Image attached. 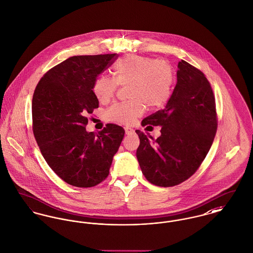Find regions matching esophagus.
I'll list each match as a JSON object with an SVG mask.
<instances>
[{
  "label": "esophagus",
  "mask_w": 253,
  "mask_h": 253,
  "mask_svg": "<svg viewBox=\"0 0 253 253\" xmlns=\"http://www.w3.org/2000/svg\"><path fill=\"white\" fill-rule=\"evenodd\" d=\"M134 133V130L132 129V128H130V127H125V134L126 135H131V134H133Z\"/></svg>",
  "instance_id": "34e87169"
}]
</instances>
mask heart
<instances>
[{"label": "heart", "mask_w": 253, "mask_h": 253, "mask_svg": "<svg viewBox=\"0 0 253 253\" xmlns=\"http://www.w3.org/2000/svg\"><path fill=\"white\" fill-rule=\"evenodd\" d=\"M115 80L100 77L93 92L100 102H108L115 96L118 84H128L129 102L113 106L107 113L110 120L132 124L148 110L162 108L169 97L173 84L172 67L165 60L129 55L114 65Z\"/></svg>", "instance_id": "1"}]
</instances>
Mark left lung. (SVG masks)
<instances>
[{
  "instance_id": "obj_1",
  "label": "left lung",
  "mask_w": 253,
  "mask_h": 253,
  "mask_svg": "<svg viewBox=\"0 0 253 253\" xmlns=\"http://www.w3.org/2000/svg\"><path fill=\"white\" fill-rule=\"evenodd\" d=\"M177 67V83L166 107L141 121L142 126H160L161 136L154 140L136 131L140 140L136 149L140 169L150 183L160 187L176 186L194 174L216 132L210 83L185 60Z\"/></svg>"
}]
</instances>
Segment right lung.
<instances>
[{
    "mask_svg": "<svg viewBox=\"0 0 253 253\" xmlns=\"http://www.w3.org/2000/svg\"><path fill=\"white\" fill-rule=\"evenodd\" d=\"M117 54L74 56L50 69L34 93V134L48 166L69 185L94 187L107 178L124 129L107 124L87 132L86 116L99 107L93 92L98 75Z\"/></svg>",
    "mask_w": 253,
    "mask_h": 253,
    "instance_id": "right-lung-1",
    "label": "right lung"
}]
</instances>
